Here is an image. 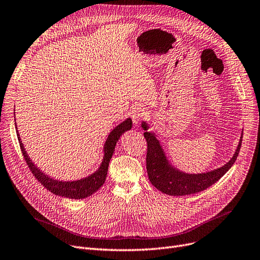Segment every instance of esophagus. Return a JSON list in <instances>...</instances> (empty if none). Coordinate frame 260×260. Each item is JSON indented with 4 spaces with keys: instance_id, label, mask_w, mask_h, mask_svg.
Wrapping results in <instances>:
<instances>
[{
    "instance_id": "esophagus-1",
    "label": "esophagus",
    "mask_w": 260,
    "mask_h": 260,
    "mask_svg": "<svg viewBox=\"0 0 260 260\" xmlns=\"http://www.w3.org/2000/svg\"><path fill=\"white\" fill-rule=\"evenodd\" d=\"M146 114H148V112H146V109H145L144 107H142V106H135V107H133L132 110H131L132 119H133L134 123L136 124V125H138L139 121H140L142 118H144V117L146 116Z\"/></svg>"
}]
</instances>
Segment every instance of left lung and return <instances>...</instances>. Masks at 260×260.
<instances>
[{"label": "left lung", "instance_id": "1", "mask_svg": "<svg viewBox=\"0 0 260 260\" xmlns=\"http://www.w3.org/2000/svg\"><path fill=\"white\" fill-rule=\"evenodd\" d=\"M141 126L145 131L143 135L148 142L146 171L150 182L156 189L169 196L180 197L193 194L217 183L235 164L241 148L242 134L233 157L226 164L208 172L186 173L170 164L154 132H149L148 123L142 121Z\"/></svg>", "mask_w": 260, "mask_h": 260}]
</instances>
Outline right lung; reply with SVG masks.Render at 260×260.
<instances>
[{"label":"right lung","mask_w":260,"mask_h":260,"mask_svg":"<svg viewBox=\"0 0 260 260\" xmlns=\"http://www.w3.org/2000/svg\"><path fill=\"white\" fill-rule=\"evenodd\" d=\"M15 125H16L17 136H18V140L20 143L22 154H23L24 159H25L28 168L30 169L31 173L35 175V177L39 180V182L49 191H51V192H53L56 196L68 198V199L82 200V199L88 198L91 194H93L94 192H96V191L105 183L109 161L111 159L112 154H114V152H115L116 144L124 133L132 129L133 121L131 118H127L126 120L121 122L119 125H117L114 129L109 133L108 137L106 138V141L103 146V159H102V162H101L100 167L93 173L89 174L86 177H82L80 179H75V180L56 179V178L46 174L43 171H41L40 169L35 164H34V161L30 159V157L26 153L24 145H23V143H22L18 128H17V124H15Z\"/></svg>","instance_id":"add662e5"}]
</instances>
